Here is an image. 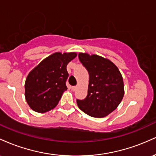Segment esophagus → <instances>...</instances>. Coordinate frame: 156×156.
Wrapping results in <instances>:
<instances>
[{"label": "esophagus", "mask_w": 156, "mask_h": 156, "mask_svg": "<svg viewBox=\"0 0 156 156\" xmlns=\"http://www.w3.org/2000/svg\"><path fill=\"white\" fill-rule=\"evenodd\" d=\"M76 89H77V87H71V89H72L73 91H76Z\"/></svg>", "instance_id": "34e87169"}]
</instances>
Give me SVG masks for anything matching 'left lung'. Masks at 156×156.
<instances>
[{
    "instance_id": "obj_1",
    "label": "left lung",
    "mask_w": 156,
    "mask_h": 156,
    "mask_svg": "<svg viewBox=\"0 0 156 156\" xmlns=\"http://www.w3.org/2000/svg\"><path fill=\"white\" fill-rule=\"evenodd\" d=\"M78 58L88 71L89 80L87 98L77 100V104L91 117H104L114 112L122 100V76L115 64L100 55L80 53Z\"/></svg>"
}]
</instances>
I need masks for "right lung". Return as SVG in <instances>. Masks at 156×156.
Segmentation results:
<instances>
[{
  "instance_id": "right-lung-1",
  "label": "right lung",
  "mask_w": 156,
  "mask_h": 156,
  "mask_svg": "<svg viewBox=\"0 0 156 156\" xmlns=\"http://www.w3.org/2000/svg\"><path fill=\"white\" fill-rule=\"evenodd\" d=\"M77 53L57 52L44 58L27 76L25 97L32 110L44 113L54 108L67 89V65Z\"/></svg>"
}]
</instances>
